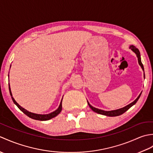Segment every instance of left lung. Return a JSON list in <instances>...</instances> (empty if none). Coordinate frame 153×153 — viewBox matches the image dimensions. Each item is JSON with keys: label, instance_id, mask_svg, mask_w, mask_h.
I'll use <instances>...</instances> for the list:
<instances>
[{"label": "left lung", "instance_id": "8db88e82", "mask_svg": "<svg viewBox=\"0 0 153 153\" xmlns=\"http://www.w3.org/2000/svg\"><path fill=\"white\" fill-rule=\"evenodd\" d=\"M129 48L134 52V53L136 54V56L137 57V60H138V62L139 64L140 65V66L141 67L142 70L144 71V67H143V65L142 62H141V55H140V52L138 50V48H136L134 45H131L130 47H129ZM144 78H145V73H144ZM142 92L139 94V95L137 97V98L134 101H133L131 103L129 104L128 105H127L124 107H123L122 108H119V109H117V110H110V111H106V110H100L99 108H95V107H93V106H91L89 104V102L87 101V103H88V105L89 106V107L93 111H94L95 112H97L99 114H102V115H105V116H118L124 113L125 112H126L127 110H128L129 108H130L132 106H134L135 104L137 102V100H139V97H140L141 95Z\"/></svg>", "mask_w": 153, "mask_h": 153}]
</instances>
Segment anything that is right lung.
Returning <instances> with one entry per match:
<instances>
[{"label":"right lung","mask_w":153,"mask_h":153,"mask_svg":"<svg viewBox=\"0 0 153 153\" xmlns=\"http://www.w3.org/2000/svg\"><path fill=\"white\" fill-rule=\"evenodd\" d=\"M11 67V66H10ZM9 76V75H8ZM9 91H10V96L12 97V99L13 100V102L15 104V105L17 106L19 109L24 112L25 114H26L27 116L30 117V118H32V119H34V120H40V121H46V120H51L52 118H54V117H56L57 115L59 114L60 113V112L62 111V99L60 103V105L58 106V108L56 110H54V112H51L49 114H35V113H33V112H29L28 110H25V108H23L20 105H19V104L16 101L15 99H14V97H12V94L11 92V89H10V83H9Z\"/></svg>","instance_id":"obj_1"}]
</instances>
